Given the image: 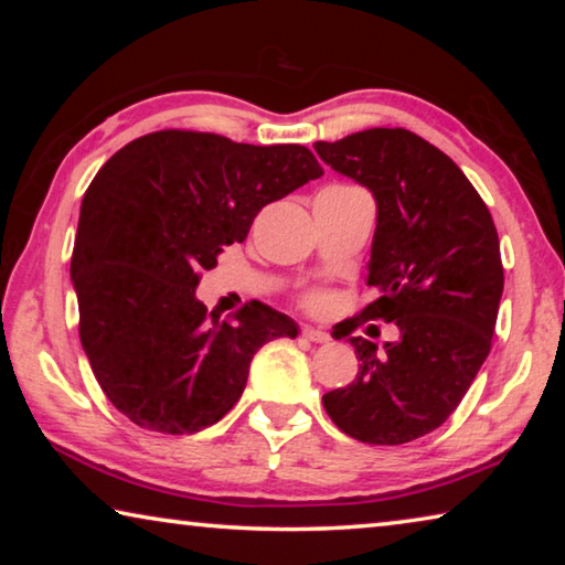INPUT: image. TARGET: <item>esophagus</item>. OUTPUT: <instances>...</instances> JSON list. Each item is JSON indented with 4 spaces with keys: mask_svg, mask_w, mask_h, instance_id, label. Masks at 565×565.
<instances>
[{
    "mask_svg": "<svg viewBox=\"0 0 565 565\" xmlns=\"http://www.w3.org/2000/svg\"><path fill=\"white\" fill-rule=\"evenodd\" d=\"M301 337H303L306 341H311V343H327V341H329V333H327V331L311 329V327H306V329L301 331Z\"/></svg>",
    "mask_w": 565,
    "mask_h": 565,
    "instance_id": "34e87169",
    "label": "esophagus"
}]
</instances>
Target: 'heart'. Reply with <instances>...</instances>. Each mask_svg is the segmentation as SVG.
Here are the masks:
<instances>
[{
  "instance_id": "obj_1",
  "label": "heart",
  "mask_w": 565,
  "mask_h": 565,
  "mask_svg": "<svg viewBox=\"0 0 565 565\" xmlns=\"http://www.w3.org/2000/svg\"><path fill=\"white\" fill-rule=\"evenodd\" d=\"M327 294L323 291H311V294H306L303 296V306L306 309H313V311H319V309H323V306H327Z\"/></svg>"
}]
</instances>
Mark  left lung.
<instances>
[{
  "instance_id": "1",
  "label": "left lung",
  "mask_w": 565,
  "mask_h": 565,
  "mask_svg": "<svg viewBox=\"0 0 565 565\" xmlns=\"http://www.w3.org/2000/svg\"><path fill=\"white\" fill-rule=\"evenodd\" d=\"M317 154L376 199L361 319L396 323L379 349L351 339L359 374L323 394L343 434L398 446L431 434L461 404L491 351L503 294L501 244L489 206L441 149L408 129L317 141Z\"/></svg>"
}]
</instances>
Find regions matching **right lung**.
<instances>
[{
    "label": "right lung",
    "instance_id": "right-lung-1",
    "mask_svg": "<svg viewBox=\"0 0 565 565\" xmlns=\"http://www.w3.org/2000/svg\"><path fill=\"white\" fill-rule=\"evenodd\" d=\"M321 174L301 145H236L186 129L134 139L97 171L72 252L79 339L131 424L202 431L242 398L266 341L296 339V321L262 301L218 321L196 286L266 204Z\"/></svg>",
    "mask_w": 565,
    "mask_h": 565
}]
</instances>
